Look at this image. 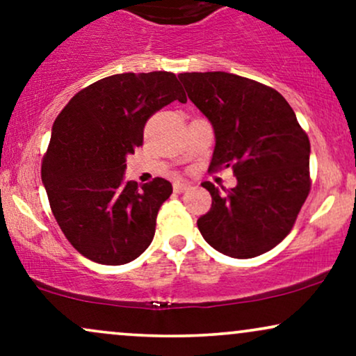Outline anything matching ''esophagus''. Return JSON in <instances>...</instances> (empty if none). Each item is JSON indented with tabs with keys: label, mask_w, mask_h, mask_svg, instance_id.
<instances>
[{
	"label": "esophagus",
	"mask_w": 356,
	"mask_h": 356,
	"mask_svg": "<svg viewBox=\"0 0 356 356\" xmlns=\"http://www.w3.org/2000/svg\"><path fill=\"white\" fill-rule=\"evenodd\" d=\"M189 189V186H187L186 182H175L174 184V192H177V194H181V192Z\"/></svg>",
	"instance_id": "esophagus-1"
}]
</instances>
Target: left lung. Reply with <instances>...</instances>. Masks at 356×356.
<instances>
[{
    "mask_svg": "<svg viewBox=\"0 0 356 356\" xmlns=\"http://www.w3.org/2000/svg\"><path fill=\"white\" fill-rule=\"evenodd\" d=\"M192 104L209 118L216 147L209 169L232 167L238 184L211 192L197 219L202 238L222 254L249 259L283 241L309 189V138L280 92L226 72L181 73Z\"/></svg>",
    "mask_w": 356,
    "mask_h": 356,
    "instance_id": "obj_1",
    "label": "left lung"
}]
</instances>
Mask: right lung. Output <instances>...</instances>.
<instances>
[{"mask_svg":"<svg viewBox=\"0 0 356 356\" xmlns=\"http://www.w3.org/2000/svg\"><path fill=\"white\" fill-rule=\"evenodd\" d=\"M174 100L187 102L174 73H118L80 90L56 117L42 181L60 229L81 256L118 266L152 243L172 184L125 182V157L144 142L147 120Z\"/></svg>","mask_w":356,"mask_h":356,"instance_id":"right-lung-1","label":"right lung"}]
</instances>
